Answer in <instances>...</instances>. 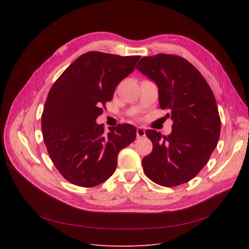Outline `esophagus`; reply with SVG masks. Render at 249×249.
<instances>
[{"mask_svg":"<svg viewBox=\"0 0 249 249\" xmlns=\"http://www.w3.org/2000/svg\"><path fill=\"white\" fill-rule=\"evenodd\" d=\"M146 136V131L144 128L138 127L137 128V138H143Z\"/></svg>","mask_w":249,"mask_h":249,"instance_id":"obj_1","label":"esophagus"}]
</instances>
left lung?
<instances>
[{
	"label": "left lung",
	"instance_id": "obj_1",
	"mask_svg": "<svg viewBox=\"0 0 249 249\" xmlns=\"http://www.w3.org/2000/svg\"><path fill=\"white\" fill-rule=\"evenodd\" d=\"M140 72L159 89L161 109H169L172 131L165 137L147 130L153 151L142 164L149 178L165 187L188 182L207 164L221 132L218 106L199 71L179 56L159 54L144 57Z\"/></svg>",
	"mask_w": 249,
	"mask_h": 249
}]
</instances>
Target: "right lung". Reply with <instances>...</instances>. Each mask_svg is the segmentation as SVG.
I'll use <instances>...</instances> for the list:
<instances>
[{
	"mask_svg": "<svg viewBox=\"0 0 249 249\" xmlns=\"http://www.w3.org/2000/svg\"><path fill=\"white\" fill-rule=\"evenodd\" d=\"M140 56L90 51L71 64L52 86L41 117L43 140L59 172L69 182L93 187L107 180L119 152L136 139L130 124L105 133L96 118L116 87L135 70Z\"/></svg>",
	"mask_w": 249,
	"mask_h": 249,
	"instance_id": "1",
	"label": "right lung"
}]
</instances>
